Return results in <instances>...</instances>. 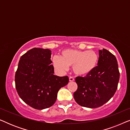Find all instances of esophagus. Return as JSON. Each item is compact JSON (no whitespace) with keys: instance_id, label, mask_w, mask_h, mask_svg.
<instances>
[{"instance_id":"obj_1","label":"esophagus","mask_w":130,"mask_h":130,"mask_svg":"<svg viewBox=\"0 0 130 130\" xmlns=\"http://www.w3.org/2000/svg\"><path fill=\"white\" fill-rule=\"evenodd\" d=\"M74 79L73 77H71V76H70V77H69V81L70 82H73V81H74Z\"/></svg>"}]
</instances>
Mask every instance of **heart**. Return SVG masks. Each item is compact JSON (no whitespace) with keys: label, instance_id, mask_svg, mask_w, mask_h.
Wrapping results in <instances>:
<instances>
[{"label":"heart","instance_id":"1","mask_svg":"<svg viewBox=\"0 0 130 130\" xmlns=\"http://www.w3.org/2000/svg\"><path fill=\"white\" fill-rule=\"evenodd\" d=\"M98 61V56L94 51H80L65 50L61 53V57L55 56L53 65L60 72H66L69 66H73V70L76 75L84 76L91 73Z\"/></svg>","mask_w":130,"mask_h":130}]
</instances>
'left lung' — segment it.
Segmentation results:
<instances>
[{"mask_svg":"<svg viewBox=\"0 0 130 130\" xmlns=\"http://www.w3.org/2000/svg\"><path fill=\"white\" fill-rule=\"evenodd\" d=\"M98 66L86 77L78 76L77 89L73 94L79 105L95 108L110 100L117 89L120 79L118 63L114 55L107 50H99Z\"/></svg>","mask_w":130,"mask_h":130,"instance_id":"obj_1","label":"left lung"}]
</instances>
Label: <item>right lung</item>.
<instances>
[{
  "mask_svg": "<svg viewBox=\"0 0 130 130\" xmlns=\"http://www.w3.org/2000/svg\"><path fill=\"white\" fill-rule=\"evenodd\" d=\"M49 49L34 48L21 57L15 82L19 97L36 109L49 108L56 102L58 90L69 82L67 76L54 74Z\"/></svg>",
  "mask_w": 130,
  "mask_h": 130,
  "instance_id": "1",
  "label": "right lung"
}]
</instances>
